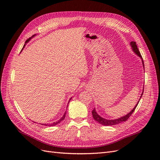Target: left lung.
I'll use <instances>...</instances> for the list:
<instances>
[{
	"label": "left lung",
	"mask_w": 160,
	"mask_h": 160,
	"mask_svg": "<svg viewBox=\"0 0 160 160\" xmlns=\"http://www.w3.org/2000/svg\"><path fill=\"white\" fill-rule=\"evenodd\" d=\"M130 45H131V47H132V49H133V51H134V52L135 53V54L138 55L142 59V62H143V65L144 67V62H143V59H142V57L141 54H140V52H139L138 48L137 47L136 42H135V41H132V42H130ZM143 93V92H142V94L141 97H140V99H141ZM140 99H139V101L138 102V103L136 104V105L135 106L134 108L132 111H131L129 113H128L127 115H125V116H123V117H122V118H118V119H112V120L106 119H104L103 118H101L100 115H99L98 113H97L96 111H95V109L94 108L93 110L92 111V115H93V118H94V119L95 121H97V122H98V123H99L100 124L103 125H108V126H109V125H117V124H119V123H122V122H126V121L129 119V118L130 117V116L132 115V114L133 113V111H135V108H136V107H137L139 102Z\"/></svg>",
	"instance_id": "obj_1"
}]
</instances>
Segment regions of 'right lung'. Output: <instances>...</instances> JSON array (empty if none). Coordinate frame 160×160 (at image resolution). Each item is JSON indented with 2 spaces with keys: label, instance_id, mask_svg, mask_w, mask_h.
Returning a JSON list of instances; mask_svg holds the SVG:
<instances>
[{
  "label": "right lung",
  "instance_id": "obj_1",
  "mask_svg": "<svg viewBox=\"0 0 160 160\" xmlns=\"http://www.w3.org/2000/svg\"><path fill=\"white\" fill-rule=\"evenodd\" d=\"M29 39H30V38H29ZM29 39H28V41H29ZM27 41H26V42H27ZM25 45H24V47H23V48L24 47H25ZM23 48H22V49H23ZM71 99V98L70 99V100ZM69 100V101H70ZM65 114H66V112H65V113H64V115H63V116H62V117L59 120V121H57V122H54V123H51V124H41V125H46V126H54V125H57L58 123H59L61 122V121H62V120H63L64 119H65Z\"/></svg>",
  "mask_w": 160,
  "mask_h": 160
}]
</instances>
